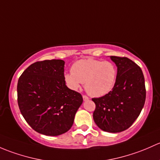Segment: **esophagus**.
<instances>
[{"mask_svg": "<svg viewBox=\"0 0 160 160\" xmlns=\"http://www.w3.org/2000/svg\"><path fill=\"white\" fill-rule=\"evenodd\" d=\"M82 98H83L84 101H88V100L89 99V98H88V97L87 96V95H82Z\"/></svg>", "mask_w": 160, "mask_h": 160, "instance_id": "34e87169", "label": "esophagus"}]
</instances>
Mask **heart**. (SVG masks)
Instances as JSON below:
<instances>
[{"label":"heart","instance_id":"1","mask_svg":"<svg viewBox=\"0 0 160 160\" xmlns=\"http://www.w3.org/2000/svg\"><path fill=\"white\" fill-rule=\"evenodd\" d=\"M116 65L107 61L95 58L81 59L72 67V72L65 75L68 86L73 90L85 83V91L90 95L101 97L111 92L116 82Z\"/></svg>","mask_w":160,"mask_h":160}]
</instances>
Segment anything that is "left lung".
<instances>
[{"mask_svg":"<svg viewBox=\"0 0 160 160\" xmlns=\"http://www.w3.org/2000/svg\"><path fill=\"white\" fill-rule=\"evenodd\" d=\"M117 66L115 86L99 98L95 104L93 119L102 130L120 132L129 129L140 114L146 101V86L142 69L126 57L111 56Z\"/></svg>","mask_w":160,"mask_h":160,"instance_id":"8db88e82","label":"left lung"}]
</instances>
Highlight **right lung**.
I'll return each instance as SVG.
<instances>
[{"mask_svg":"<svg viewBox=\"0 0 160 160\" xmlns=\"http://www.w3.org/2000/svg\"><path fill=\"white\" fill-rule=\"evenodd\" d=\"M63 60L31 64L18 82V103L34 131L55 136L68 132L83 102L82 95L65 85Z\"/></svg>","mask_w":160,"mask_h":160,"instance_id":"add662e5","label":"right lung"}]
</instances>
